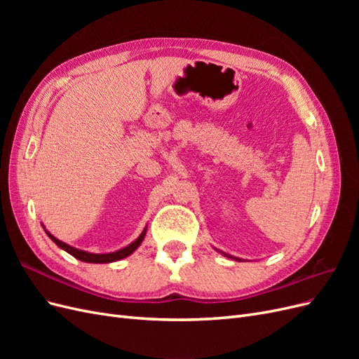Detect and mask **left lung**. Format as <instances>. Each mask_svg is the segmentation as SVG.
I'll list each match as a JSON object with an SVG mask.
<instances>
[{"mask_svg": "<svg viewBox=\"0 0 359 359\" xmlns=\"http://www.w3.org/2000/svg\"><path fill=\"white\" fill-rule=\"evenodd\" d=\"M236 260H238V259H236Z\"/></svg>", "mask_w": 359, "mask_h": 359, "instance_id": "obj_1", "label": "left lung"}]
</instances>
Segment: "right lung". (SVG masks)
Listing matches in <instances>:
<instances>
[{"label":"right lung","mask_w":359,"mask_h":359,"mask_svg":"<svg viewBox=\"0 0 359 359\" xmlns=\"http://www.w3.org/2000/svg\"><path fill=\"white\" fill-rule=\"evenodd\" d=\"M46 233L49 235L50 240H52L53 243H55L60 248L66 250L67 253H70V255H72V256H74L76 259L82 260V262H88V264H109V262H115V260L124 259V257H127L128 255H132V253L135 252V250L140 245V243H142L144 236H145V233H147V227L144 229V232L139 235L137 240H136V241H133V243L130 244V245H127V247H124V248H121V250H118V252H114V253H104V255H94V253L83 252V250H78V248H74V247H70L69 244H66V243H62V241L57 240V238L53 236V235H50L49 232H46Z\"/></svg>","instance_id":"1"}]
</instances>
